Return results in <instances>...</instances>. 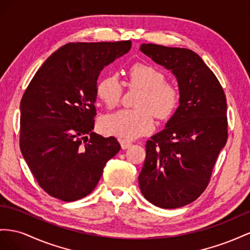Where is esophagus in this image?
I'll return each mask as SVG.
<instances>
[{
	"label": "esophagus",
	"mask_w": 250,
	"mask_h": 250,
	"mask_svg": "<svg viewBox=\"0 0 250 250\" xmlns=\"http://www.w3.org/2000/svg\"><path fill=\"white\" fill-rule=\"evenodd\" d=\"M119 142H120L121 148H123V149L129 148V147H131V146H132V144H131L130 141H126V140H125V139H120V140H119Z\"/></svg>",
	"instance_id": "34e87169"
}]
</instances>
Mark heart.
Instances as JSON below:
<instances>
[{"label":"heart","mask_w":250,"mask_h":250,"mask_svg":"<svg viewBox=\"0 0 250 250\" xmlns=\"http://www.w3.org/2000/svg\"><path fill=\"white\" fill-rule=\"evenodd\" d=\"M127 84L144 91L138 108L119 110L105 114L98 123L103 134L125 139H136L155 130L154 115L167 119L179 104L180 94L176 85L167 83L165 73L154 66L136 63L129 70ZM124 94V84L118 74L104 75L96 84V95L109 108L119 104Z\"/></svg>","instance_id":"1"}]
</instances>
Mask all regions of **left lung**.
<instances>
[{
	"label": "left lung",
	"instance_id": "8db88e82",
	"mask_svg": "<svg viewBox=\"0 0 250 250\" xmlns=\"http://www.w3.org/2000/svg\"><path fill=\"white\" fill-rule=\"evenodd\" d=\"M140 51L175 75L180 99L166 129L146 141L139 188L158 208H178L204 191L225 146L226 97L216 75L191 50L142 44Z\"/></svg>",
	"mask_w": 250,
	"mask_h": 250
}]
</instances>
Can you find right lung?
I'll use <instances>...</instances> for the list:
<instances>
[{"instance_id": "1", "label": "right lung", "mask_w": 250, "mask_h": 250, "mask_svg": "<svg viewBox=\"0 0 250 250\" xmlns=\"http://www.w3.org/2000/svg\"><path fill=\"white\" fill-rule=\"evenodd\" d=\"M130 41L70 42L33 76L21 101L20 146L50 196L71 202L88 196L120 149L93 132L96 84L103 69L130 51Z\"/></svg>"}]
</instances>
